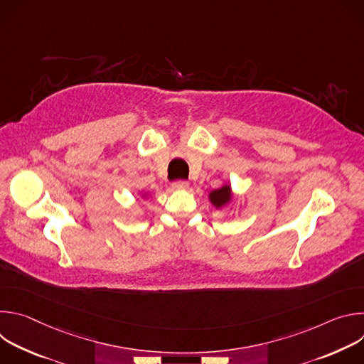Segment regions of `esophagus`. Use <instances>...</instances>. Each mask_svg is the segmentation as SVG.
Masks as SVG:
<instances>
[{
  "instance_id": "1",
  "label": "esophagus",
  "mask_w": 364,
  "mask_h": 364,
  "mask_svg": "<svg viewBox=\"0 0 364 364\" xmlns=\"http://www.w3.org/2000/svg\"><path fill=\"white\" fill-rule=\"evenodd\" d=\"M173 190H187L188 188V183L187 181H183V180H178V181H174L171 184Z\"/></svg>"
}]
</instances>
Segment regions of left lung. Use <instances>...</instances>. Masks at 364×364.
<instances>
[{
    "label": "left lung",
    "mask_w": 364,
    "mask_h": 364,
    "mask_svg": "<svg viewBox=\"0 0 364 364\" xmlns=\"http://www.w3.org/2000/svg\"><path fill=\"white\" fill-rule=\"evenodd\" d=\"M233 200H235V194L230 184H223L222 187L209 191V201L212 203L213 207H216L218 210L226 209V207L232 204Z\"/></svg>",
    "instance_id": "8db88e82"
}]
</instances>
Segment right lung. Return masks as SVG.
Listing matches in <instances>:
<instances>
[{
	"instance_id": "add662e5",
	"label": "right lung",
	"mask_w": 364,
	"mask_h": 364,
	"mask_svg": "<svg viewBox=\"0 0 364 364\" xmlns=\"http://www.w3.org/2000/svg\"><path fill=\"white\" fill-rule=\"evenodd\" d=\"M139 197H141L142 200H148V198H149V193H148V191H144V193L139 194Z\"/></svg>"
}]
</instances>
